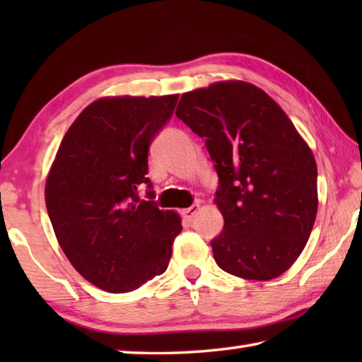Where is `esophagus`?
Returning <instances> with one entry per match:
<instances>
[{
    "instance_id": "obj_1",
    "label": "esophagus",
    "mask_w": 362,
    "mask_h": 362,
    "mask_svg": "<svg viewBox=\"0 0 362 362\" xmlns=\"http://www.w3.org/2000/svg\"><path fill=\"white\" fill-rule=\"evenodd\" d=\"M199 207H201V204L196 203L192 207H187V209H183V217H185L188 222H192V220L196 217V214H198Z\"/></svg>"
}]
</instances>
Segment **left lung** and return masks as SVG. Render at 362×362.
Masks as SVG:
<instances>
[{
	"instance_id": "obj_1",
	"label": "left lung",
	"mask_w": 362,
	"mask_h": 362,
	"mask_svg": "<svg viewBox=\"0 0 362 362\" xmlns=\"http://www.w3.org/2000/svg\"><path fill=\"white\" fill-rule=\"evenodd\" d=\"M177 118L206 140L225 225L212 240L223 272L269 281L292 267L317 212L313 151L265 90L231 79L182 94Z\"/></svg>"
}]
</instances>
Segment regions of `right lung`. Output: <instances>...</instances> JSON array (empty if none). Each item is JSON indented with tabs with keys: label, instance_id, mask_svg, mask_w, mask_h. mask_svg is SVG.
Segmentation results:
<instances>
[{
	"label": "right lung",
	"instance_id": "right-lung-1",
	"mask_svg": "<svg viewBox=\"0 0 362 362\" xmlns=\"http://www.w3.org/2000/svg\"><path fill=\"white\" fill-rule=\"evenodd\" d=\"M177 99H97L73 121L49 169L45 198L57 241L73 268L102 291H136L169 265L182 218L140 199L137 188L151 187L150 144Z\"/></svg>",
	"mask_w": 362,
	"mask_h": 362
}]
</instances>
